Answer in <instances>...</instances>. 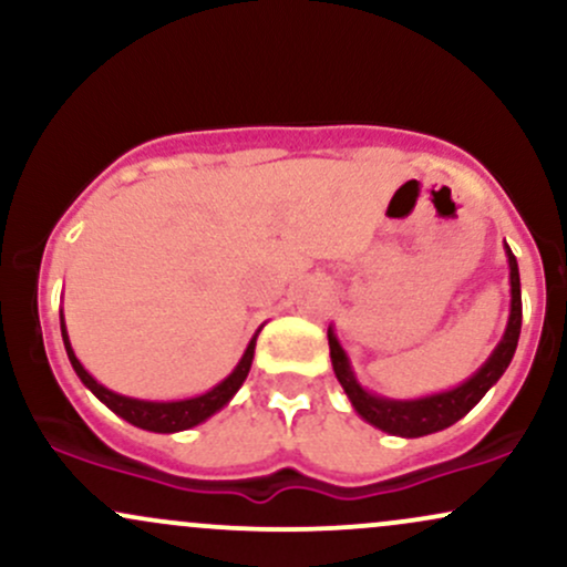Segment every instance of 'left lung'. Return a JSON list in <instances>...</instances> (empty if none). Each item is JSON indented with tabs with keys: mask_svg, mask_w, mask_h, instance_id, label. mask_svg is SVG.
I'll return each instance as SVG.
<instances>
[{
	"mask_svg": "<svg viewBox=\"0 0 567 567\" xmlns=\"http://www.w3.org/2000/svg\"><path fill=\"white\" fill-rule=\"evenodd\" d=\"M506 261H509V320H506V330L501 336L498 347L491 351V357L480 365L466 381L458 386L442 389V392L424 394V396H410V400H394V396H383L370 392L357 379L354 368L347 349L338 341L336 328H328V343H330V362H333V373L338 383L347 392L351 408L357 410L362 421L370 426L381 429V432L394 434V437H426V434L442 432V429L453 426L455 421L464 419L470 410L477 405L487 394V389L496 386V381L509 368L514 351H517L519 328H523V292H519V269L517 258H514L512 247L504 243Z\"/></svg>",
	"mask_w": 567,
	"mask_h": 567,
	"instance_id": "obj_1",
	"label": "left lung"
}]
</instances>
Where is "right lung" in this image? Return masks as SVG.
I'll use <instances>...</instances> for the list:
<instances>
[{"label": "right lung", "instance_id": "add662e5", "mask_svg": "<svg viewBox=\"0 0 567 567\" xmlns=\"http://www.w3.org/2000/svg\"><path fill=\"white\" fill-rule=\"evenodd\" d=\"M261 328H264V324H261ZM261 328L252 333L250 343H247V349H245V354L239 357V362L234 365L231 373L226 375V379L220 383H216L213 389H207L205 394L184 396V400H138V396H127V394L112 392V389H106L103 383H97L93 375L84 370L82 362L76 360L74 349H71L66 320H63V309H61L63 347H66L69 362H71V368H74V373L80 375V381L97 396V400L103 402V405L112 410V413L120 415V419H125L127 424L146 429V432H157V434L186 432V429L199 426L202 421H207L210 415H216L220 408L229 405L231 396L239 392V386L245 383L247 373H250L252 354H256V338H258V333H261Z\"/></svg>", "mask_w": 567, "mask_h": 567}]
</instances>
